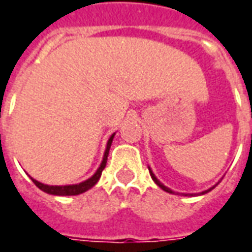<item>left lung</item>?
<instances>
[{
  "mask_svg": "<svg viewBox=\"0 0 252 252\" xmlns=\"http://www.w3.org/2000/svg\"><path fill=\"white\" fill-rule=\"evenodd\" d=\"M149 170H150L151 179L154 180V183H156V184H157V186H158V187L162 188L163 191H166V192H169V193H175V191H172L170 188H168V187H166V186H163L162 183H161V181H159V180H158V179H157L156 175L153 173V170H151V169H150V166H149ZM217 184H218V183H217ZM217 184H216V186H217ZM216 186H213L212 188H209V189H205V191H202V192H199V193H183V195H186V196H187V195H191V196H193V195H205V193H207V192H209V191H212L213 188L216 187ZM177 193H179V192H177Z\"/></svg>",
  "mask_w": 252,
  "mask_h": 252,
  "instance_id": "left-lung-1",
  "label": "left lung"
}]
</instances>
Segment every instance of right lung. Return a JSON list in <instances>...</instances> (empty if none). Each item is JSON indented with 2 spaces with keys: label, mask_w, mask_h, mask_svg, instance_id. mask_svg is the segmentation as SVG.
I'll return each mask as SVG.
<instances>
[{
  "label": "right lung",
  "mask_w": 252,
  "mask_h": 252,
  "mask_svg": "<svg viewBox=\"0 0 252 252\" xmlns=\"http://www.w3.org/2000/svg\"><path fill=\"white\" fill-rule=\"evenodd\" d=\"M114 133L109 138L108 143H106V150H105V154H103V158H102V162L99 165V168L96 169V172L94 175L91 176L87 180L82 181L79 184H69V186H47V184H43L40 181L35 180L31 177V180L34 181V184L36 187L42 189L43 192L50 193V195H57V196H71V195H79V193H83L86 191H89L90 188H93L95 186L99 177L102 175V170L106 166V161H108L109 150H110V146H112V142H113Z\"/></svg>",
  "instance_id": "add662e5"
}]
</instances>
